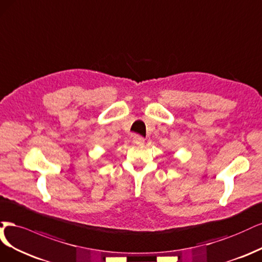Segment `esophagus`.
Masks as SVG:
<instances>
[{
  "instance_id": "1",
  "label": "esophagus",
  "mask_w": 262,
  "mask_h": 262,
  "mask_svg": "<svg viewBox=\"0 0 262 262\" xmlns=\"http://www.w3.org/2000/svg\"><path fill=\"white\" fill-rule=\"evenodd\" d=\"M133 142L135 143V145H143V142H145V139H143V137H141L140 135H135L134 138H133Z\"/></svg>"
}]
</instances>
